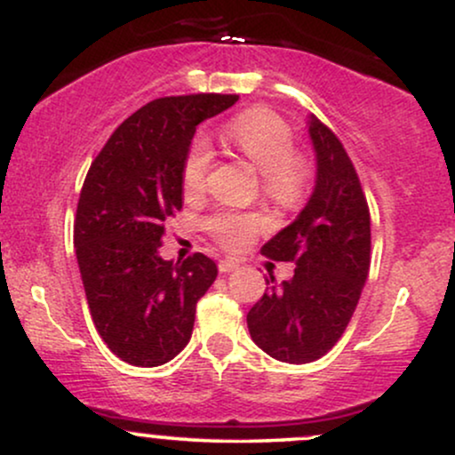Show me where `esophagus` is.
Masks as SVG:
<instances>
[{
  "instance_id": "obj_1",
  "label": "esophagus",
  "mask_w": 455,
  "mask_h": 455,
  "mask_svg": "<svg viewBox=\"0 0 455 455\" xmlns=\"http://www.w3.org/2000/svg\"><path fill=\"white\" fill-rule=\"evenodd\" d=\"M237 267H239V262L233 260V259H224V260L218 262V269H220V273H231V271L237 269Z\"/></svg>"
}]
</instances>
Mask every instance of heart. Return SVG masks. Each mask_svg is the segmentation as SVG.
I'll list each match as a JSON object with an SVG mask.
<instances>
[{
	"label": "heart",
	"mask_w": 455,
	"mask_h": 455,
	"mask_svg": "<svg viewBox=\"0 0 455 455\" xmlns=\"http://www.w3.org/2000/svg\"><path fill=\"white\" fill-rule=\"evenodd\" d=\"M224 140L262 175V193L277 205L292 207L307 193L311 169L303 156L294 155L290 124L269 108H251L224 129ZM213 167V150L205 138H195L182 163V186L188 196L205 190ZM265 218L251 213L224 212L210 220L218 242L231 250L245 248L265 228Z\"/></svg>",
	"instance_id": "heart-1"
}]
</instances>
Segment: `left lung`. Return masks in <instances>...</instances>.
<instances>
[{"label":"left lung","instance_id":"obj_1","mask_svg":"<svg viewBox=\"0 0 455 455\" xmlns=\"http://www.w3.org/2000/svg\"><path fill=\"white\" fill-rule=\"evenodd\" d=\"M307 133L315 155L314 190L299 216L260 248L275 260H294L297 269L248 311L251 341L290 364L314 363L341 339L371 265L369 205L352 161L314 114Z\"/></svg>","mask_w":455,"mask_h":455}]
</instances>
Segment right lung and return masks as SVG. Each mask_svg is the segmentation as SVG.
<instances>
[{
	"label": "right lung",
	"mask_w": 455,
	"mask_h": 455,
	"mask_svg": "<svg viewBox=\"0 0 455 455\" xmlns=\"http://www.w3.org/2000/svg\"><path fill=\"white\" fill-rule=\"evenodd\" d=\"M237 95L163 97L131 114L86 173L74 245L86 303L106 346L161 366L190 341L195 309L218 275L205 254L163 260V224L184 199L182 163L196 127Z\"/></svg>",
	"instance_id": "add662e5"
}]
</instances>
